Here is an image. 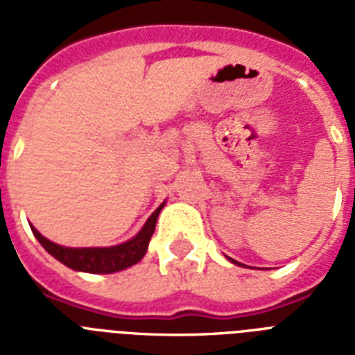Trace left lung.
<instances>
[{
    "mask_svg": "<svg viewBox=\"0 0 355 355\" xmlns=\"http://www.w3.org/2000/svg\"><path fill=\"white\" fill-rule=\"evenodd\" d=\"M228 259H230V261H232V263H236V265H241V263H237V261H234L232 258H228Z\"/></svg>",
    "mask_w": 355,
    "mask_h": 355,
    "instance_id": "obj_1",
    "label": "left lung"
}]
</instances>
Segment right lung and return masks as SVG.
<instances>
[{
    "mask_svg": "<svg viewBox=\"0 0 355 355\" xmlns=\"http://www.w3.org/2000/svg\"><path fill=\"white\" fill-rule=\"evenodd\" d=\"M164 205H160L153 211V216L147 219L144 228L139 230L132 239L116 245V247H86V248H71L62 247L57 243L49 241L47 237L42 236L35 227H31L35 237L40 241V245L57 258L60 263L73 270H83V272H92V275H110L118 270L127 269L130 265L138 263L144 258L149 247L150 236L155 234L156 219L160 216V210Z\"/></svg>",
    "mask_w": 355,
    "mask_h": 355,
    "instance_id": "obj_1",
    "label": "right lung"
}]
</instances>
